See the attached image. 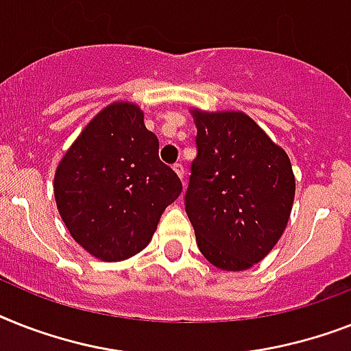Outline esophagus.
I'll use <instances>...</instances> for the list:
<instances>
[{
	"label": "esophagus",
	"mask_w": 351,
	"mask_h": 351,
	"mask_svg": "<svg viewBox=\"0 0 351 351\" xmlns=\"http://www.w3.org/2000/svg\"><path fill=\"white\" fill-rule=\"evenodd\" d=\"M173 169H175V173H176V175L180 176L182 180H184V166H182L180 162H176L175 166H173Z\"/></svg>",
	"instance_id": "obj_1"
}]
</instances>
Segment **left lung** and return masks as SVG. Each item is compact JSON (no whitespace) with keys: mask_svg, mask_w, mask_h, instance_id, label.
I'll use <instances>...</instances> for the list:
<instances>
[{"mask_svg":"<svg viewBox=\"0 0 351 351\" xmlns=\"http://www.w3.org/2000/svg\"><path fill=\"white\" fill-rule=\"evenodd\" d=\"M198 155L185 213L207 261L221 270L259 263L283 234L294 204L289 155L241 111L193 110Z\"/></svg>","mask_w":351,"mask_h":351,"instance_id":"8db88e82","label":"left lung"}]
</instances>
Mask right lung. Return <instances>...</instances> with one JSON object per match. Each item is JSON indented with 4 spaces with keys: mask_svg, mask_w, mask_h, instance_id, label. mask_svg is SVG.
<instances>
[{
    "mask_svg": "<svg viewBox=\"0 0 351 351\" xmlns=\"http://www.w3.org/2000/svg\"><path fill=\"white\" fill-rule=\"evenodd\" d=\"M182 182L158 158V138L131 102L97 113L59 162L53 195L62 221L82 249L122 261L146 249Z\"/></svg>",
    "mask_w": 351,
    "mask_h": 351,
    "instance_id": "1",
    "label": "right lung"
}]
</instances>
